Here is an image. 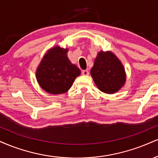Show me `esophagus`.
<instances>
[{
    "label": "esophagus",
    "instance_id": "34e87169",
    "mask_svg": "<svg viewBox=\"0 0 158 158\" xmlns=\"http://www.w3.org/2000/svg\"><path fill=\"white\" fill-rule=\"evenodd\" d=\"M81 73H82V75L87 76V75H88V74H89L88 70H83L82 72H81Z\"/></svg>",
    "mask_w": 158,
    "mask_h": 158
}]
</instances>
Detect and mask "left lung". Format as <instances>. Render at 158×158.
I'll use <instances>...</instances> for the list:
<instances>
[{"label":"left lung","mask_w":158,"mask_h":158,"mask_svg":"<svg viewBox=\"0 0 158 158\" xmlns=\"http://www.w3.org/2000/svg\"><path fill=\"white\" fill-rule=\"evenodd\" d=\"M90 74L98 88L107 94L116 93L126 81L124 68L111 51H101L98 53Z\"/></svg>","instance_id":"8db88e82"}]
</instances>
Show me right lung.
<instances>
[{
  "label": "right lung",
  "mask_w": 158,
  "mask_h": 158,
  "mask_svg": "<svg viewBox=\"0 0 158 158\" xmlns=\"http://www.w3.org/2000/svg\"><path fill=\"white\" fill-rule=\"evenodd\" d=\"M68 48L55 46L47 51L36 71L38 84L47 93L62 94L71 88L80 75L79 68L68 58Z\"/></svg>",
  "instance_id": "1"
}]
</instances>
